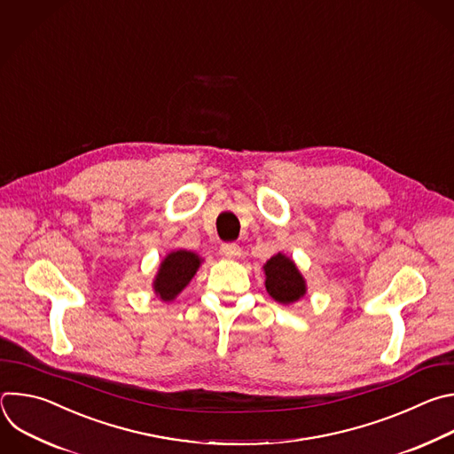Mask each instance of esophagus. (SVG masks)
<instances>
[{
  "mask_svg": "<svg viewBox=\"0 0 454 454\" xmlns=\"http://www.w3.org/2000/svg\"><path fill=\"white\" fill-rule=\"evenodd\" d=\"M222 254H223L225 257H229V259H234V257H239V255H241V248H239V245H236V243H223V245H222Z\"/></svg>",
  "mask_w": 454,
  "mask_h": 454,
  "instance_id": "1",
  "label": "esophagus"
}]
</instances>
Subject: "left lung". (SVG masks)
<instances>
[{"label":"left lung","instance_id":"obj_1","mask_svg":"<svg viewBox=\"0 0 454 454\" xmlns=\"http://www.w3.org/2000/svg\"><path fill=\"white\" fill-rule=\"evenodd\" d=\"M264 286L270 297L279 304H294L306 295V281L297 264L285 254L271 255L264 266Z\"/></svg>","mask_w":454,"mask_h":454}]
</instances>
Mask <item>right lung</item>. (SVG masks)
I'll list each match as a JSON object with an SVG mask.
<instances>
[{
	"label": "right lung",
	"instance_id": "add662e5",
	"mask_svg": "<svg viewBox=\"0 0 454 454\" xmlns=\"http://www.w3.org/2000/svg\"><path fill=\"white\" fill-rule=\"evenodd\" d=\"M200 262L202 257H199V254L192 250L169 252L162 259L157 276L153 279L155 295L164 302L173 301L195 278Z\"/></svg>",
	"mask_w": 454,
	"mask_h": 454
}]
</instances>
